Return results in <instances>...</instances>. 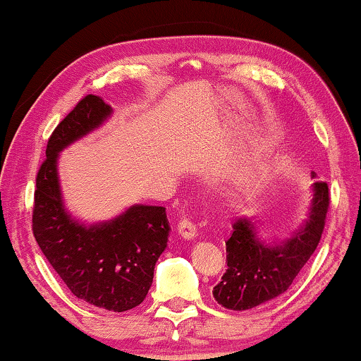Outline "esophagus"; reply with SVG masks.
Segmentation results:
<instances>
[{
	"label": "esophagus",
	"mask_w": 361,
	"mask_h": 361,
	"mask_svg": "<svg viewBox=\"0 0 361 361\" xmlns=\"http://www.w3.org/2000/svg\"><path fill=\"white\" fill-rule=\"evenodd\" d=\"M177 232H179L180 237L188 238V240H190V238H193V237L197 235L195 224H193L188 218H182L179 223H177Z\"/></svg>",
	"instance_id": "1"
}]
</instances>
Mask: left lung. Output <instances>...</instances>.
Listing matches in <instances>:
<instances>
[{
	"instance_id": "1",
	"label": "left lung",
	"mask_w": 361,
	"mask_h": 361,
	"mask_svg": "<svg viewBox=\"0 0 361 361\" xmlns=\"http://www.w3.org/2000/svg\"><path fill=\"white\" fill-rule=\"evenodd\" d=\"M329 203L328 184L314 182L308 221L289 240L273 245L258 240L250 219L238 218L226 240L227 269L213 289L216 302L240 312L273 300L289 289L318 247Z\"/></svg>"
}]
</instances>
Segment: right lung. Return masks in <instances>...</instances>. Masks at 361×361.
<instances>
[{"label":"right lung","instance_id":"add662e5","mask_svg":"<svg viewBox=\"0 0 361 361\" xmlns=\"http://www.w3.org/2000/svg\"><path fill=\"white\" fill-rule=\"evenodd\" d=\"M111 113L102 97L87 95L53 130L37 174L32 231L77 298L109 312H127L145 300L154 264L168 245L166 208L135 204L108 223L80 224L66 213L56 169L61 149L97 129Z\"/></svg>","mask_w":361,"mask_h":361}]
</instances>
